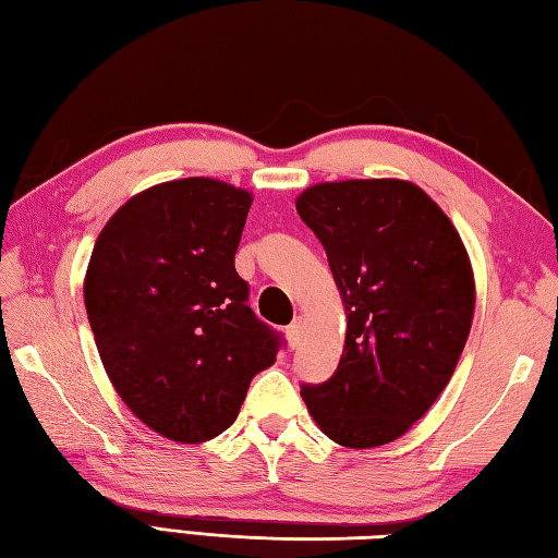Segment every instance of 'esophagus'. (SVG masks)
<instances>
[{
  "label": "esophagus",
  "instance_id": "1",
  "mask_svg": "<svg viewBox=\"0 0 558 558\" xmlns=\"http://www.w3.org/2000/svg\"><path fill=\"white\" fill-rule=\"evenodd\" d=\"M301 332H303V320L296 318V320H293V323L289 325V328H287V338H289V344H291V347L299 344Z\"/></svg>",
  "mask_w": 558,
  "mask_h": 558
}]
</instances>
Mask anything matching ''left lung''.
<instances>
[{
    "mask_svg": "<svg viewBox=\"0 0 558 558\" xmlns=\"http://www.w3.org/2000/svg\"><path fill=\"white\" fill-rule=\"evenodd\" d=\"M296 211L325 247L347 315L338 369L303 386V401L332 442H393L464 352L476 306L469 252L442 208L405 180L313 184Z\"/></svg>",
    "mask_w": 558,
    "mask_h": 558,
    "instance_id": "1",
    "label": "left lung"
}]
</instances>
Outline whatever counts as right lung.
I'll return each mask as SVG.
<instances>
[{"label":"right lung","instance_id":"1","mask_svg":"<svg viewBox=\"0 0 558 558\" xmlns=\"http://www.w3.org/2000/svg\"><path fill=\"white\" fill-rule=\"evenodd\" d=\"M252 194L211 177L131 196L94 243L84 306L116 393L143 425L198 445L235 423L279 335L235 271Z\"/></svg>","mask_w":558,"mask_h":558}]
</instances>
